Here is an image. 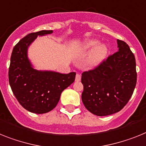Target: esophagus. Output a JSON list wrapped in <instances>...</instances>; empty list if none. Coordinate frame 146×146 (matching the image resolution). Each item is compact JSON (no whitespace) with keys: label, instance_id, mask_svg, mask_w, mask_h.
I'll return each mask as SVG.
<instances>
[{"label":"esophagus","instance_id":"1","mask_svg":"<svg viewBox=\"0 0 146 146\" xmlns=\"http://www.w3.org/2000/svg\"><path fill=\"white\" fill-rule=\"evenodd\" d=\"M81 80V75L79 74V73H77L76 76V82H79Z\"/></svg>","mask_w":146,"mask_h":146}]
</instances>
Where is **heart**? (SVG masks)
I'll return each mask as SVG.
<instances>
[{"label":"heart","mask_w":146,"mask_h":146,"mask_svg":"<svg viewBox=\"0 0 146 146\" xmlns=\"http://www.w3.org/2000/svg\"><path fill=\"white\" fill-rule=\"evenodd\" d=\"M99 41L95 39L88 40L84 43L83 45V48L84 50H93L90 52L88 62L93 66H97L103 62L106 58L108 52V47L105 44H99Z\"/></svg>","instance_id":"b5f03b06"}]
</instances>
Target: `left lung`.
Segmentation results:
<instances>
[{
  "label": "left lung",
  "mask_w": 146,
  "mask_h": 146,
  "mask_svg": "<svg viewBox=\"0 0 146 146\" xmlns=\"http://www.w3.org/2000/svg\"><path fill=\"white\" fill-rule=\"evenodd\" d=\"M119 51L100 65L82 74L84 107L96 116L121 111L131 97L136 84L135 57L125 41L117 39Z\"/></svg>",
  "instance_id": "1"
}]
</instances>
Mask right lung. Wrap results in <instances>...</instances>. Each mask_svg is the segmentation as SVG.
<instances>
[{
  "mask_svg": "<svg viewBox=\"0 0 146 146\" xmlns=\"http://www.w3.org/2000/svg\"><path fill=\"white\" fill-rule=\"evenodd\" d=\"M52 33V30L32 33L13 48L9 68V82L15 96L29 112L45 113L52 111L62 91L75 81L76 73L68 74L34 69L28 58V47L38 35Z\"/></svg>",
  "mask_w": 146,
  "mask_h": 146,
  "instance_id": "obj_1",
  "label": "right lung"
}]
</instances>
